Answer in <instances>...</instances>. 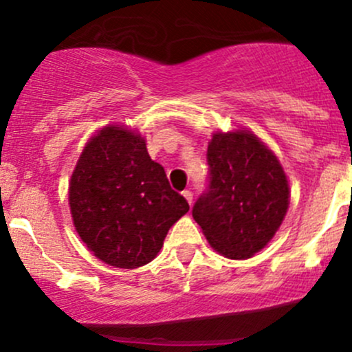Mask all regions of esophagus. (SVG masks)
<instances>
[{
	"label": "esophagus",
	"instance_id": "obj_1",
	"mask_svg": "<svg viewBox=\"0 0 352 352\" xmlns=\"http://www.w3.org/2000/svg\"><path fill=\"white\" fill-rule=\"evenodd\" d=\"M182 196L187 199V202H189V204H192V192H190V190H184Z\"/></svg>",
	"mask_w": 352,
	"mask_h": 352
}]
</instances>
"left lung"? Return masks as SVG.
<instances>
[{"label":"left lung","mask_w":352,"mask_h":352,"mask_svg":"<svg viewBox=\"0 0 352 352\" xmlns=\"http://www.w3.org/2000/svg\"><path fill=\"white\" fill-rule=\"evenodd\" d=\"M209 186L192 216L216 252L250 258L271 242L289 206L276 155L250 131L214 133L208 146Z\"/></svg>","instance_id":"left-lung-1"}]
</instances>
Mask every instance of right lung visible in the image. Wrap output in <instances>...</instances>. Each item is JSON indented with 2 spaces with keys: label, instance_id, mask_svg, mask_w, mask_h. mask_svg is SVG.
Listing matches in <instances>:
<instances>
[{
  "label": "right lung",
  "instance_id": "add662e5",
  "mask_svg": "<svg viewBox=\"0 0 352 352\" xmlns=\"http://www.w3.org/2000/svg\"><path fill=\"white\" fill-rule=\"evenodd\" d=\"M74 228L105 264L136 269L163 247L170 226L187 211L140 133L105 126L87 143L69 182Z\"/></svg>",
  "mask_w": 352,
  "mask_h": 352
}]
</instances>
